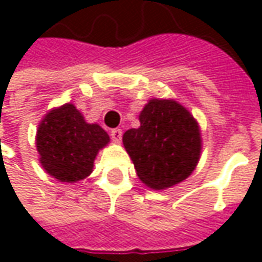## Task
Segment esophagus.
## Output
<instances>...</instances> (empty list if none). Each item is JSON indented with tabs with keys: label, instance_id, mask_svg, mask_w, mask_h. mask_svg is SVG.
Returning a JSON list of instances; mask_svg holds the SVG:
<instances>
[{
	"label": "esophagus",
	"instance_id": "1",
	"mask_svg": "<svg viewBox=\"0 0 262 262\" xmlns=\"http://www.w3.org/2000/svg\"><path fill=\"white\" fill-rule=\"evenodd\" d=\"M111 137H112L114 142L118 143L120 140V137H122V130L120 129H112L111 130Z\"/></svg>",
	"mask_w": 262,
	"mask_h": 262
}]
</instances>
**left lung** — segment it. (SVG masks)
<instances>
[{"label": "left lung", "mask_w": 262, "mask_h": 262, "mask_svg": "<svg viewBox=\"0 0 262 262\" xmlns=\"http://www.w3.org/2000/svg\"><path fill=\"white\" fill-rule=\"evenodd\" d=\"M140 126L123 135V146L140 181L161 191L185 181L196 168L202 136L193 115L176 99L151 98L139 115Z\"/></svg>", "instance_id": "obj_1"}]
</instances>
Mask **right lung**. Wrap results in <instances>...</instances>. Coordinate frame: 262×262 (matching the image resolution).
<instances>
[{
	"label": "right lung",
	"instance_id": "right-lung-1",
	"mask_svg": "<svg viewBox=\"0 0 262 262\" xmlns=\"http://www.w3.org/2000/svg\"><path fill=\"white\" fill-rule=\"evenodd\" d=\"M111 142L98 123H88L73 103L53 108L36 130L39 163L57 181L74 184L90 176L99 150Z\"/></svg>",
	"mask_w": 262,
	"mask_h": 262
}]
</instances>
